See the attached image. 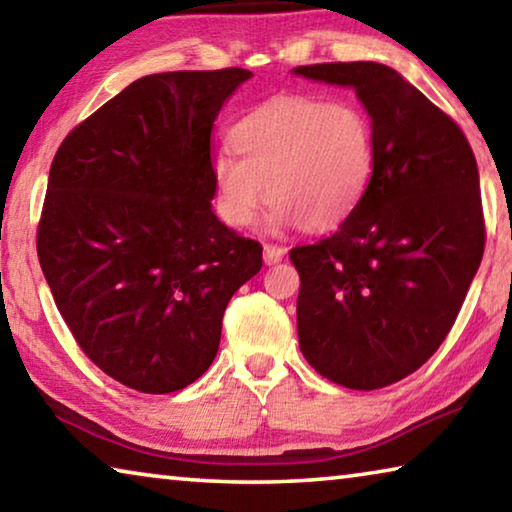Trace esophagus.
<instances>
[{"label":"esophagus","mask_w":512,"mask_h":512,"mask_svg":"<svg viewBox=\"0 0 512 512\" xmlns=\"http://www.w3.org/2000/svg\"><path fill=\"white\" fill-rule=\"evenodd\" d=\"M284 253H287V250H284L282 246H277V244H266V246H264V262H266V264H277V262H282Z\"/></svg>","instance_id":"34e87169"}]
</instances>
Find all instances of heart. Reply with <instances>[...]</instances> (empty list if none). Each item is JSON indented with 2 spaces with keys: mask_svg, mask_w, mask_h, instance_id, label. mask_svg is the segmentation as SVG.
I'll return each instance as SVG.
<instances>
[{
  "mask_svg": "<svg viewBox=\"0 0 512 512\" xmlns=\"http://www.w3.org/2000/svg\"><path fill=\"white\" fill-rule=\"evenodd\" d=\"M237 153L210 164L216 212L246 228L271 198L273 230H329L366 196L375 173V135L366 112L345 101L282 94L241 117L230 131Z\"/></svg>",
  "mask_w": 512,
  "mask_h": 512,
  "instance_id": "heart-1",
  "label": "heart"
}]
</instances>
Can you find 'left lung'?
<instances>
[{
	"label": "left lung",
	"instance_id": "1",
	"mask_svg": "<svg viewBox=\"0 0 512 512\" xmlns=\"http://www.w3.org/2000/svg\"><path fill=\"white\" fill-rule=\"evenodd\" d=\"M350 85L368 110L375 173L332 237L291 248L300 273L298 339L309 366L352 391L418 370L440 348L479 271V169L456 121L379 63L302 65Z\"/></svg>",
	"mask_w": 512,
	"mask_h": 512
}]
</instances>
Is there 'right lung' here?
<instances>
[{"label":"right lung","instance_id":"right-lung-1","mask_svg":"<svg viewBox=\"0 0 512 512\" xmlns=\"http://www.w3.org/2000/svg\"><path fill=\"white\" fill-rule=\"evenodd\" d=\"M253 72L137 79L51 162L38 259L69 332L133 391H180L210 368L221 320L262 246L212 212V128Z\"/></svg>","mask_w":512,"mask_h":512}]
</instances>
